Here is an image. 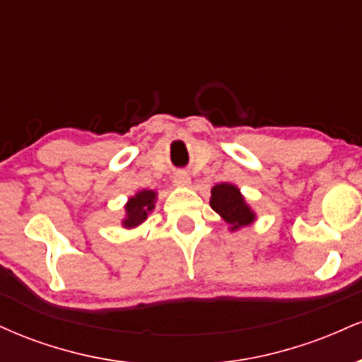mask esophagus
I'll return each instance as SVG.
<instances>
[{"instance_id":"1","label":"esophagus","mask_w":362,"mask_h":362,"mask_svg":"<svg viewBox=\"0 0 362 362\" xmlns=\"http://www.w3.org/2000/svg\"><path fill=\"white\" fill-rule=\"evenodd\" d=\"M175 185H178V187H187V185H190V177H189V173H185V172H178L177 175H175Z\"/></svg>"}]
</instances>
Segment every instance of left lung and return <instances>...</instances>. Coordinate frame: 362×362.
<instances>
[{
    "label": "left lung",
    "mask_w": 362,
    "mask_h": 362,
    "mask_svg": "<svg viewBox=\"0 0 362 362\" xmlns=\"http://www.w3.org/2000/svg\"><path fill=\"white\" fill-rule=\"evenodd\" d=\"M211 207L231 226V231L255 221V213L245 202L240 189L233 184H218L211 190Z\"/></svg>",
    "instance_id": "1"
}]
</instances>
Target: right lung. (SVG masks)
Masks as SVG:
<instances>
[{
	"label": "right lung",
	"instance_id": "obj_1",
	"mask_svg": "<svg viewBox=\"0 0 362 362\" xmlns=\"http://www.w3.org/2000/svg\"><path fill=\"white\" fill-rule=\"evenodd\" d=\"M156 192L155 190H141L136 195H132L126 204V219L122 221L124 228H136L139 226L148 214L155 209Z\"/></svg>",
	"mask_w": 362,
	"mask_h": 362
}]
</instances>
